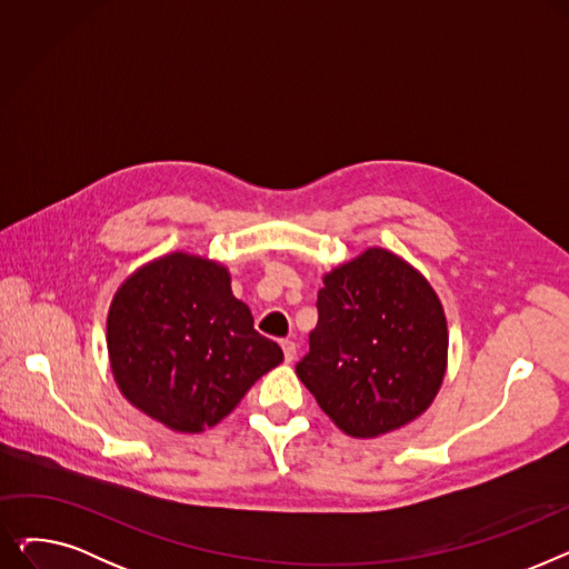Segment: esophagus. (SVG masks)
Returning <instances> with one entry per match:
<instances>
[{
	"label": "esophagus",
	"instance_id": "obj_1",
	"mask_svg": "<svg viewBox=\"0 0 569 569\" xmlns=\"http://www.w3.org/2000/svg\"><path fill=\"white\" fill-rule=\"evenodd\" d=\"M281 348H283V357H286V362L290 365V362L295 360V355H297V346H295V341H281Z\"/></svg>",
	"mask_w": 569,
	"mask_h": 569
}]
</instances>
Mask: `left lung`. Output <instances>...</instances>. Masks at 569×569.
<instances>
[{
    "label": "left lung",
    "instance_id": "obj_1",
    "mask_svg": "<svg viewBox=\"0 0 569 569\" xmlns=\"http://www.w3.org/2000/svg\"><path fill=\"white\" fill-rule=\"evenodd\" d=\"M309 355L295 367L322 412L352 438L417 420L447 373V318L427 277L371 247L322 277Z\"/></svg>",
    "mask_w": 569,
    "mask_h": 569
}]
</instances>
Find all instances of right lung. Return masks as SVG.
I'll list each match as a JSON object with an SVG mask.
<instances>
[{
  "mask_svg": "<svg viewBox=\"0 0 569 569\" xmlns=\"http://www.w3.org/2000/svg\"><path fill=\"white\" fill-rule=\"evenodd\" d=\"M108 360L122 397L174 433H200L283 362L253 330L228 267L172 251L138 267L108 311Z\"/></svg>",
  "mask_w": 569,
  "mask_h": 569,
  "instance_id": "1",
  "label": "right lung"
}]
</instances>
